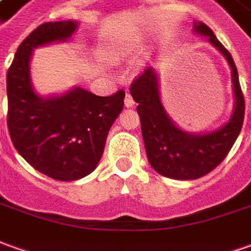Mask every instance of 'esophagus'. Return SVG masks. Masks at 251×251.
Returning <instances> with one entry per match:
<instances>
[{
	"instance_id": "obj_1",
	"label": "esophagus",
	"mask_w": 251,
	"mask_h": 251,
	"mask_svg": "<svg viewBox=\"0 0 251 251\" xmlns=\"http://www.w3.org/2000/svg\"><path fill=\"white\" fill-rule=\"evenodd\" d=\"M124 105H126L127 108H131V106H134V105H135L134 98H132V96L128 94V93H127V96H126V98H124Z\"/></svg>"
}]
</instances>
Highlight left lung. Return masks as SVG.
Masks as SVG:
<instances>
[{
  "label": "left lung",
  "instance_id": "obj_1",
  "mask_svg": "<svg viewBox=\"0 0 251 251\" xmlns=\"http://www.w3.org/2000/svg\"><path fill=\"white\" fill-rule=\"evenodd\" d=\"M194 31L208 36L209 42L223 53L232 71L235 106L227 124L208 134H190L179 128L162 106L158 77L153 68L145 70L129 87L138 103L136 110L150 165L160 175L177 180L198 179L213 171L234 146L245 117V98L232 56L206 24L194 23Z\"/></svg>",
  "mask_w": 251,
  "mask_h": 251
}]
</instances>
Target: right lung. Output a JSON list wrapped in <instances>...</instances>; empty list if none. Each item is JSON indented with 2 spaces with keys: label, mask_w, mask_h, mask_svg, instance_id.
<instances>
[{
  "label": "right lung",
  "mask_w": 251,
  "mask_h": 251,
  "mask_svg": "<svg viewBox=\"0 0 251 251\" xmlns=\"http://www.w3.org/2000/svg\"><path fill=\"white\" fill-rule=\"evenodd\" d=\"M72 20L41 24L17 48L6 74L8 129L13 146L43 175L61 181L82 179L97 168L106 136L124 106V90L98 97L75 87L58 97L36 94L30 77L32 50L70 39Z\"/></svg>",
  "instance_id": "1"
}]
</instances>
